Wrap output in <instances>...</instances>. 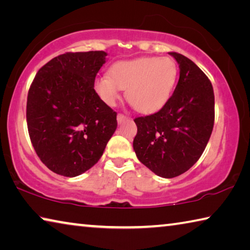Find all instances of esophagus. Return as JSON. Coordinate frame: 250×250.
<instances>
[{"label": "esophagus", "mask_w": 250, "mask_h": 250, "mask_svg": "<svg viewBox=\"0 0 250 250\" xmlns=\"http://www.w3.org/2000/svg\"><path fill=\"white\" fill-rule=\"evenodd\" d=\"M126 119H128V117L125 116V115H122V113H118V116H117L118 124H122V122L125 121Z\"/></svg>", "instance_id": "1"}]
</instances>
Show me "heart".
<instances>
[{"label":"heart","mask_w":250,"mask_h":250,"mask_svg":"<svg viewBox=\"0 0 250 250\" xmlns=\"http://www.w3.org/2000/svg\"><path fill=\"white\" fill-rule=\"evenodd\" d=\"M177 79V67L170 57H142L118 62L108 75L98 76L94 88L104 104L113 105L126 89V99L142 113H153L170 100Z\"/></svg>","instance_id":"obj_1"}]
</instances>
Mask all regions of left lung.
<instances>
[{"mask_svg":"<svg viewBox=\"0 0 250 250\" xmlns=\"http://www.w3.org/2000/svg\"><path fill=\"white\" fill-rule=\"evenodd\" d=\"M175 58L180 78L167 104L153 115L134 119L133 150L142 164L166 179L179 176L201 158L214 126L215 99L207 76L188 57Z\"/></svg>","mask_w":250,"mask_h":250,"instance_id":"1","label":"left lung"}]
</instances>
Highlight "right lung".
<instances>
[{"label":"right lung","mask_w":250,"mask_h":250,"mask_svg":"<svg viewBox=\"0 0 250 250\" xmlns=\"http://www.w3.org/2000/svg\"><path fill=\"white\" fill-rule=\"evenodd\" d=\"M107 55H59L42 67L29 88V138L42 162L56 174L75 177L89 170L117 129V113L94 88Z\"/></svg>","instance_id":"1"}]
</instances>
